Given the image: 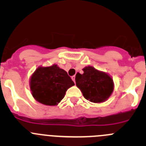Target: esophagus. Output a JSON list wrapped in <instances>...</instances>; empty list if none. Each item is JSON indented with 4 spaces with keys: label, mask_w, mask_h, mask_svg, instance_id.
Instances as JSON below:
<instances>
[{
    "label": "esophagus",
    "mask_w": 146,
    "mask_h": 146,
    "mask_svg": "<svg viewBox=\"0 0 146 146\" xmlns=\"http://www.w3.org/2000/svg\"><path fill=\"white\" fill-rule=\"evenodd\" d=\"M71 78H72V80H73V82H76V76H72V77H71Z\"/></svg>",
    "instance_id": "esophagus-1"
}]
</instances>
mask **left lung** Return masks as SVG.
<instances>
[{
    "label": "left lung",
    "instance_id": "8db88e82",
    "mask_svg": "<svg viewBox=\"0 0 146 146\" xmlns=\"http://www.w3.org/2000/svg\"><path fill=\"white\" fill-rule=\"evenodd\" d=\"M82 74L78 73L76 83L84 98L95 103L107 100L114 90V82L110 76L99 71L92 66L82 69Z\"/></svg>",
    "mask_w": 146,
    "mask_h": 146
}]
</instances>
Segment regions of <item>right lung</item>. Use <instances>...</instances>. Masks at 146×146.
I'll return each instance as SVG.
<instances>
[{"label": "right lung", "instance_id": "add662e5", "mask_svg": "<svg viewBox=\"0 0 146 146\" xmlns=\"http://www.w3.org/2000/svg\"><path fill=\"white\" fill-rule=\"evenodd\" d=\"M74 85L66 71L57 65L39 67L30 79L32 96L39 102L49 106L58 104L66 90Z\"/></svg>", "mask_w": 146, "mask_h": 146}]
</instances>
